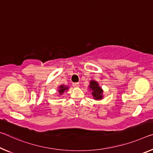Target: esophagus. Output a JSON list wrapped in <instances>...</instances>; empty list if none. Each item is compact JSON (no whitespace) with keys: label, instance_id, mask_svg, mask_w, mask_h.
I'll return each mask as SVG.
<instances>
[{"label":"esophagus","instance_id":"34e87169","mask_svg":"<svg viewBox=\"0 0 153 153\" xmlns=\"http://www.w3.org/2000/svg\"><path fill=\"white\" fill-rule=\"evenodd\" d=\"M72 85L74 87V88H78V87L79 86V84L78 83H73Z\"/></svg>","mask_w":153,"mask_h":153}]
</instances>
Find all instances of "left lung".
<instances>
[{"label":"left lung","instance_id":"1","mask_svg":"<svg viewBox=\"0 0 153 153\" xmlns=\"http://www.w3.org/2000/svg\"><path fill=\"white\" fill-rule=\"evenodd\" d=\"M89 88L92 91V95L96 100H100L103 98V90L99 86L97 82L91 80L90 82Z\"/></svg>","mask_w":153,"mask_h":153}]
</instances>
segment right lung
Segmentation results:
<instances>
[{
	"instance_id": "1",
	"label": "right lung",
	"mask_w": 153,
	"mask_h": 153,
	"mask_svg": "<svg viewBox=\"0 0 153 153\" xmlns=\"http://www.w3.org/2000/svg\"><path fill=\"white\" fill-rule=\"evenodd\" d=\"M68 89H69V87L68 86L65 85H60V86H59V90H58V91H59V94H62L64 93V92L67 91Z\"/></svg>"
}]
</instances>
